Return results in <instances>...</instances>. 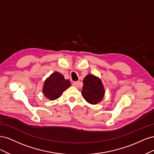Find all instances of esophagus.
<instances>
[{
	"mask_svg": "<svg viewBox=\"0 0 154 154\" xmlns=\"http://www.w3.org/2000/svg\"><path fill=\"white\" fill-rule=\"evenodd\" d=\"M72 85L74 87H78V82H74L72 83Z\"/></svg>",
	"mask_w": 154,
	"mask_h": 154,
	"instance_id": "esophagus-1",
	"label": "esophagus"
}]
</instances>
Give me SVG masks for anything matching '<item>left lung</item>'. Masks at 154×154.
<instances>
[{"label":"left lung","mask_w":154,"mask_h":154,"mask_svg":"<svg viewBox=\"0 0 154 154\" xmlns=\"http://www.w3.org/2000/svg\"><path fill=\"white\" fill-rule=\"evenodd\" d=\"M82 95L88 103L96 105L103 100L105 88L100 79L93 74H88L83 82Z\"/></svg>","instance_id":"8db88e82"}]
</instances>
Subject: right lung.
Wrapping results in <instances>:
<instances>
[{"label": "right lung", "instance_id": "add662e5", "mask_svg": "<svg viewBox=\"0 0 154 154\" xmlns=\"http://www.w3.org/2000/svg\"><path fill=\"white\" fill-rule=\"evenodd\" d=\"M71 85L70 81L66 80L61 73L54 72L45 80L42 92L48 100H54Z\"/></svg>", "mask_w": 154, "mask_h": 154}]
</instances>
